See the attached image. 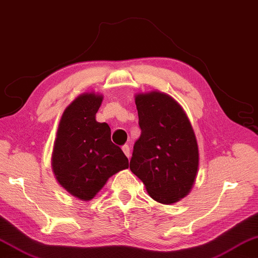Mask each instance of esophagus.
Listing matches in <instances>:
<instances>
[{"mask_svg": "<svg viewBox=\"0 0 258 258\" xmlns=\"http://www.w3.org/2000/svg\"><path fill=\"white\" fill-rule=\"evenodd\" d=\"M121 149H122V152H124V154H125V155H126V156H127V157H128V159H130V156H131V152H130V147H128V146H127V145L122 146V147H121Z\"/></svg>", "mask_w": 258, "mask_h": 258, "instance_id": "obj_1", "label": "esophagus"}]
</instances>
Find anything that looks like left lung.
<instances>
[{"instance_id":"left-lung-1","label":"left lung","mask_w":258,"mask_h":258,"mask_svg":"<svg viewBox=\"0 0 258 258\" xmlns=\"http://www.w3.org/2000/svg\"><path fill=\"white\" fill-rule=\"evenodd\" d=\"M141 136L133 147L130 169L154 201L174 204L194 186L199 166L196 136L185 112L160 91L136 96Z\"/></svg>"}]
</instances>
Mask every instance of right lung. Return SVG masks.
<instances>
[{"instance_id": "right-lung-1", "label": "right lung", "mask_w": 258, "mask_h": 258, "mask_svg": "<svg viewBox=\"0 0 258 258\" xmlns=\"http://www.w3.org/2000/svg\"><path fill=\"white\" fill-rule=\"evenodd\" d=\"M103 96L84 92L60 119L52 154L55 178L69 194L90 201L118 171L128 168V159L111 141L106 122L96 121Z\"/></svg>"}]
</instances>
